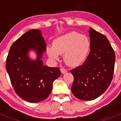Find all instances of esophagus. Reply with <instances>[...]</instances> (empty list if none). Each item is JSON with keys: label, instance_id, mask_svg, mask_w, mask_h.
Listing matches in <instances>:
<instances>
[{"label": "esophagus", "instance_id": "1", "mask_svg": "<svg viewBox=\"0 0 121 121\" xmlns=\"http://www.w3.org/2000/svg\"><path fill=\"white\" fill-rule=\"evenodd\" d=\"M60 71H61V73L62 74H65L67 72V70L65 69V68H64V67H62V68H60Z\"/></svg>", "mask_w": 121, "mask_h": 121}]
</instances>
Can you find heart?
<instances>
[{
  "label": "heart",
  "instance_id": "heart-1",
  "mask_svg": "<svg viewBox=\"0 0 121 121\" xmlns=\"http://www.w3.org/2000/svg\"><path fill=\"white\" fill-rule=\"evenodd\" d=\"M90 48V42L85 35L72 31L57 37L53 47L47 48L49 57L57 60L59 54H64L66 64L71 67L79 65L85 60Z\"/></svg>",
  "mask_w": 121,
  "mask_h": 121
}]
</instances>
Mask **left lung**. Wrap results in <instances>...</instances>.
<instances>
[{
  "label": "left lung",
  "instance_id": "left-lung-1",
  "mask_svg": "<svg viewBox=\"0 0 121 121\" xmlns=\"http://www.w3.org/2000/svg\"><path fill=\"white\" fill-rule=\"evenodd\" d=\"M90 51L82 65L70 70L72 93L84 100H93L105 91L113 79L115 53L105 36L90 28Z\"/></svg>",
  "mask_w": 121,
  "mask_h": 121
}]
</instances>
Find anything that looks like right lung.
<instances>
[{
	"label": "right lung",
	"instance_id": "1",
	"mask_svg": "<svg viewBox=\"0 0 121 121\" xmlns=\"http://www.w3.org/2000/svg\"><path fill=\"white\" fill-rule=\"evenodd\" d=\"M47 45L39 30H31L13 43L6 58V69L15 92L29 102L45 100L51 92L53 83L60 76L58 67L43 65L40 60ZM31 49L38 58L31 61L27 56Z\"/></svg>",
	"mask_w": 121,
	"mask_h": 121
}]
</instances>
